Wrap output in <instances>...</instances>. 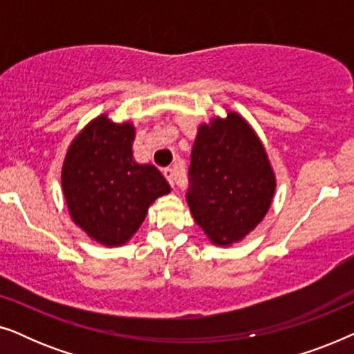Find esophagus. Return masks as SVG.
<instances>
[{"label":"esophagus","mask_w":354,"mask_h":354,"mask_svg":"<svg viewBox=\"0 0 354 354\" xmlns=\"http://www.w3.org/2000/svg\"><path fill=\"white\" fill-rule=\"evenodd\" d=\"M164 177L167 178V182L171 183V185L174 187L176 185V176H174V169H171V167H167V169H164Z\"/></svg>","instance_id":"1"}]
</instances>
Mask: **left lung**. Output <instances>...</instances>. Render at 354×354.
Listing matches in <instances>:
<instances>
[{
	"label": "left lung",
	"mask_w": 354,
	"mask_h": 354,
	"mask_svg": "<svg viewBox=\"0 0 354 354\" xmlns=\"http://www.w3.org/2000/svg\"><path fill=\"white\" fill-rule=\"evenodd\" d=\"M188 178L193 219L216 245L248 235L264 219L275 192L263 143L236 113L198 129Z\"/></svg>",
	"instance_id": "obj_1"
}]
</instances>
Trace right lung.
Listing matches in <instances>:
<instances>
[{"label":"right lung","instance_id":"add662e5","mask_svg":"<svg viewBox=\"0 0 354 354\" xmlns=\"http://www.w3.org/2000/svg\"><path fill=\"white\" fill-rule=\"evenodd\" d=\"M130 122L103 114L77 135L62 166V192L69 214L86 235L106 246L127 243L156 198L171 192L151 164H137Z\"/></svg>","mask_w":354,"mask_h":354}]
</instances>
